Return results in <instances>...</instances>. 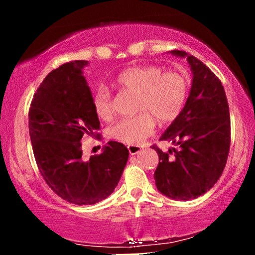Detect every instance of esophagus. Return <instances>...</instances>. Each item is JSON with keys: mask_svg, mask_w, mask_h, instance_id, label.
<instances>
[{"mask_svg": "<svg viewBox=\"0 0 255 255\" xmlns=\"http://www.w3.org/2000/svg\"><path fill=\"white\" fill-rule=\"evenodd\" d=\"M128 151H129L130 154H136L141 151V147H140V146H136V145H129L128 146Z\"/></svg>", "mask_w": 255, "mask_h": 255, "instance_id": "1", "label": "esophagus"}]
</instances>
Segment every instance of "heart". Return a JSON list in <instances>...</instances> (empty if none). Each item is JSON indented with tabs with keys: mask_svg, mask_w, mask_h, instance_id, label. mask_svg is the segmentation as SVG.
Masks as SVG:
<instances>
[{
	"mask_svg": "<svg viewBox=\"0 0 255 255\" xmlns=\"http://www.w3.org/2000/svg\"><path fill=\"white\" fill-rule=\"evenodd\" d=\"M119 91L136 93L135 116L125 118L113 125L109 135L128 145H139L151 135L154 119L166 124L180 115L187 97L188 81L178 72H163L157 66H134L120 72L113 80ZM92 107L101 120L114 115L113 95L108 87L98 86L92 95Z\"/></svg>",
	"mask_w": 255,
	"mask_h": 255,
	"instance_id": "heart-1",
	"label": "heart"
}]
</instances>
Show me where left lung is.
Masks as SVG:
<instances>
[{"mask_svg":"<svg viewBox=\"0 0 255 255\" xmlns=\"http://www.w3.org/2000/svg\"><path fill=\"white\" fill-rule=\"evenodd\" d=\"M172 55L187 57L193 73L189 97L180 115L160 140L177 147L163 152L154 171L156 186L174 200H191L215 186L227 164L230 150V115L221 80L207 66L186 51Z\"/></svg>","mask_w":255,"mask_h":255,"instance_id":"1","label":"left lung"}]
</instances>
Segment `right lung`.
I'll return each instance as SVG.
<instances>
[{"label": "right lung", "mask_w": 255, "mask_h": 255, "mask_svg": "<svg viewBox=\"0 0 255 255\" xmlns=\"http://www.w3.org/2000/svg\"><path fill=\"white\" fill-rule=\"evenodd\" d=\"M87 61L64 63L46 75L28 111L33 154L46 184L63 200L93 205L118 186L129 152L109 141L102 153L83 159L81 139L95 135L99 120L83 75Z\"/></svg>", "instance_id": "add662e5"}]
</instances>
